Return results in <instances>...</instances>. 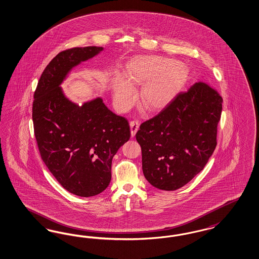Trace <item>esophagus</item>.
Returning <instances> with one entry per match:
<instances>
[{"label": "esophagus", "instance_id": "obj_1", "mask_svg": "<svg viewBox=\"0 0 259 259\" xmlns=\"http://www.w3.org/2000/svg\"><path fill=\"white\" fill-rule=\"evenodd\" d=\"M140 127V122L138 120H131L130 121V129H131V136L134 137L137 131L139 130Z\"/></svg>", "mask_w": 259, "mask_h": 259}]
</instances>
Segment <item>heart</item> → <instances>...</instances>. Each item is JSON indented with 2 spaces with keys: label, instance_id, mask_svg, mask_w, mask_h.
Returning <instances> with one entry per match:
<instances>
[{
  "label": "heart",
  "instance_id": "b5f03b06",
  "mask_svg": "<svg viewBox=\"0 0 259 259\" xmlns=\"http://www.w3.org/2000/svg\"><path fill=\"white\" fill-rule=\"evenodd\" d=\"M186 77L183 65L176 61L158 56H145L134 60L128 66L126 79L117 75L113 83L115 102L126 109L134 102L136 85H142L140 99L150 111L165 108L175 97Z\"/></svg>",
  "mask_w": 259,
  "mask_h": 259
}]
</instances>
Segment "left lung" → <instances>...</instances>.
Wrapping results in <instances>:
<instances>
[{
  "label": "left lung",
  "instance_id": "1",
  "mask_svg": "<svg viewBox=\"0 0 259 259\" xmlns=\"http://www.w3.org/2000/svg\"><path fill=\"white\" fill-rule=\"evenodd\" d=\"M223 98L198 82L178 93L136 134L145 179L157 189L176 191L199 174L217 145Z\"/></svg>",
  "mask_w": 259,
  "mask_h": 259
}]
</instances>
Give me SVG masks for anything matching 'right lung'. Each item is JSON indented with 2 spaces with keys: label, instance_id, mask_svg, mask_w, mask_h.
<instances>
[{
  "label": "right lung",
  "instance_id": "1",
  "mask_svg": "<svg viewBox=\"0 0 259 259\" xmlns=\"http://www.w3.org/2000/svg\"><path fill=\"white\" fill-rule=\"evenodd\" d=\"M103 51L76 47L59 53L42 72L33 95L34 136L44 164L65 190L79 197L102 193L109 186L112 160L130 139L127 119L96 97L80 106L61 84L75 66Z\"/></svg>",
  "mask_w": 259,
  "mask_h": 259
}]
</instances>
